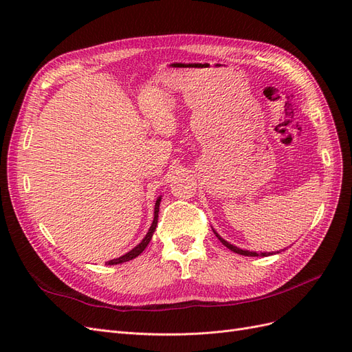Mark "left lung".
I'll use <instances>...</instances> for the list:
<instances>
[{
	"label": "left lung",
	"instance_id": "left-lung-1",
	"mask_svg": "<svg viewBox=\"0 0 352 352\" xmlns=\"http://www.w3.org/2000/svg\"><path fill=\"white\" fill-rule=\"evenodd\" d=\"M216 233V232H214ZM216 236L219 238V241L225 245V247H228L230 251H233V252H236V254H241V255H248V257H258V255H261V257H267V255H272L270 252H261V254H258V252H251V251H243V250H241V248H238V247H235V245H230L229 242H226L225 239L223 238H220L217 233H216Z\"/></svg>",
	"mask_w": 352,
	"mask_h": 352
}]
</instances>
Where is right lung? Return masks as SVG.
I'll return each mask as SVG.
<instances>
[{
    "label": "right lung",
    "mask_w": 352,
    "mask_h": 352,
    "mask_svg": "<svg viewBox=\"0 0 352 352\" xmlns=\"http://www.w3.org/2000/svg\"><path fill=\"white\" fill-rule=\"evenodd\" d=\"M160 201H162V198H158V199L155 201L153 225H151L150 230H148L146 236L142 239V242H141L140 245H136V247H135L132 251H129L127 254L122 255V257H119V258H114V260H110V261H107L105 264L113 265V264H120V263H126V261H129V260H133L135 257H138V255H140V254L146 248V245L150 243V241H151V238H153V233H154V230H155V228H157V221H158V210H160V208H158V207H160Z\"/></svg>",
    "instance_id": "add662e5"
}]
</instances>
